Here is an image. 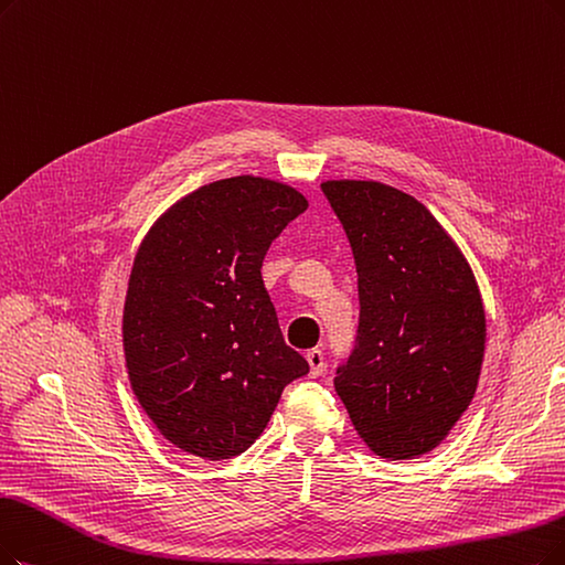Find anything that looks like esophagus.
I'll use <instances>...</instances> for the list:
<instances>
[{"mask_svg":"<svg viewBox=\"0 0 565 565\" xmlns=\"http://www.w3.org/2000/svg\"><path fill=\"white\" fill-rule=\"evenodd\" d=\"M306 361H308L310 375H312V377H318V375H322V373H324V369H327V361H324V352H322V350H308Z\"/></svg>","mask_w":565,"mask_h":565,"instance_id":"1","label":"esophagus"}]
</instances>
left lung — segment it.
Instances as JSON below:
<instances>
[{
    "mask_svg": "<svg viewBox=\"0 0 565 565\" xmlns=\"http://www.w3.org/2000/svg\"><path fill=\"white\" fill-rule=\"evenodd\" d=\"M348 234L359 327L333 387L382 459L431 452L478 390L487 322L476 276L424 204L375 180H327Z\"/></svg>",
    "mask_w": 565,
    "mask_h": 565,
    "instance_id": "left-lung-1",
    "label": "left lung"
}]
</instances>
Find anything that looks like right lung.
<instances>
[{
	"mask_svg": "<svg viewBox=\"0 0 565 565\" xmlns=\"http://www.w3.org/2000/svg\"><path fill=\"white\" fill-rule=\"evenodd\" d=\"M308 209L268 178L215 180L173 204L134 257L122 345L131 390L160 434L188 455L245 452L291 380L310 371L289 345L262 262Z\"/></svg>",
	"mask_w": 565,
	"mask_h": 565,
	"instance_id": "right-lung-1",
	"label": "right lung"
}]
</instances>
